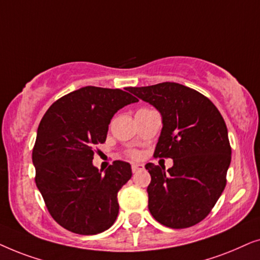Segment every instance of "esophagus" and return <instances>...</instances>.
Listing matches in <instances>:
<instances>
[{
  "label": "esophagus",
  "mask_w": 260,
  "mask_h": 260,
  "mask_svg": "<svg viewBox=\"0 0 260 260\" xmlns=\"http://www.w3.org/2000/svg\"><path fill=\"white\" fill-rule=\"evenodd\" d=\"M144 166L141 165V163H133V166H131V169H133V173H137L140 172L141 169H143Z\"/></svg>",
  "instance_id": "obj_1"
}]
</instances>
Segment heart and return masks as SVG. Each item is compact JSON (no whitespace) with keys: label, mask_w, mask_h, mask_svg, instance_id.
Instances as JSON below:
<instances>
[{"label":"heart","mask_w":260,"mask_h":260,"mask_svg":"<svg viewBox=\"0 0 260 260\" xmlns=\"http://www.w3.org/2000/svg\"><path fill=\"white\" fill-rule=\"evenodd\" d=\"M131 156H133V157H137L138 154H137V152H133V154H131Z\"/></svg>","instance_id":"obj_1"}]
</instances>
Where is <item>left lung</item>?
Returning a JSON list of instances; mask_svg holds the SVG:
<instances>
[{
    "label": "left lung",
    "instance_id": "left-lung-1",
    "mask_svg": "<svg viewBox=\"0 0 260 260\" xmlns=\"http://www.w3.org/2000/svg\"><path fill=\"white\" fill-rule=\"evenodd\" d=\"M162 117L155 157H170L174 165L147 163L149 211L170 229L197 225L209 214L226 186L231 165L229 133L221 113L200 92L177 83L129 87Z\"/></svg>",
    "mask_w": 260,
    "mask_h": 260
}]
</instances>
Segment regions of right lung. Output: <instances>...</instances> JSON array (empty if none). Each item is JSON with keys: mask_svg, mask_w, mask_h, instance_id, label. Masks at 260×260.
<instances>
[{"mask_svg": "<svg viewBox=\"0 0 260 260\" xmlns=\"http://www.w3.org/2000/svg\"><path fill=\"white\" fill-rule=\"evenodd\" d=\"M136 102L119 88L85 86L53 103L42 117L31 155L35 182L63 229L91 236L116 221L117 194L131 179V166L115 161L102 174L92 163L93 147L105 142L113 115Z\"/></svg>", "mask_w": 260, "mask_h": 260, "instance_id": "right-lung-1", "label": "right lung"}]
</instances>
